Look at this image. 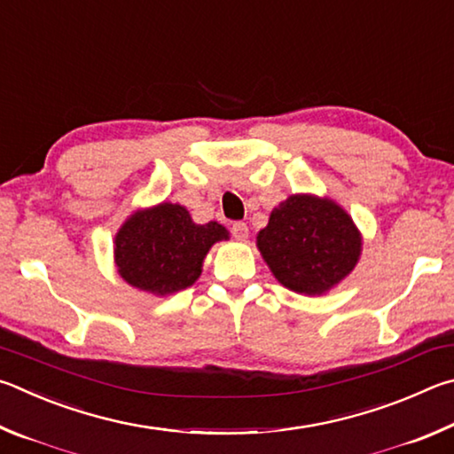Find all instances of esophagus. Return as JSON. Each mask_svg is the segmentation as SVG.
<instances>
[{"mask_svg": "<svg viewBox=\"0 0 454 454\" xmlns=\"http://www.w3.org/2000/svg\"><path fill=\"white\" fill-rule=\"evenodd\" d=\"M231 233H233L235 239L245 241V239H247V237H249V227H247V223H243V221H235L233 225H231Z\"/></svg>", "mask_w": 454, "mask_h": 454, "instance_id": "obj_1", "label": "esophagus"}]
</instances>
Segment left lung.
Returning <instances> with one entry per match:
<instances>
[{"instance_id": "left-lung-1", "label": "left lung", "mask_w": 454, "mask_h": 454, "mask_svg": "<svg viewBox=\"0 0 454 454\" xmlns=\"http://www.w3.org/2000/svg\"><path fill=\"white\" fill-rule=\"evenodd\" d=\"M257 245L277 281L305 295L337 285L361 253L353 219L329 199L311 195H293L275 207Z\"/></svg>"}]
</instances>
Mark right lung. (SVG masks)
I'll use <instances>...</instances> for the list:
<instances>
[{
	"label": "right lung",
	"mask_w": 454,
	"mask_h": 454,
	"mask_svg": "<svg viewBox=\"0 0 454 454\" xmlns=\"http://www.w3.org/2000/svg\"><path fill=\"white\" fill-rule=\"evenodd\" d=\"M227 239L219 223L195 225L181 205L161 203L135 213L115 237L119 275L141 291L167 295L197 281L215 241Z\"/></svg>",
	"instance_id": "add662e5"
}]
</instances>
